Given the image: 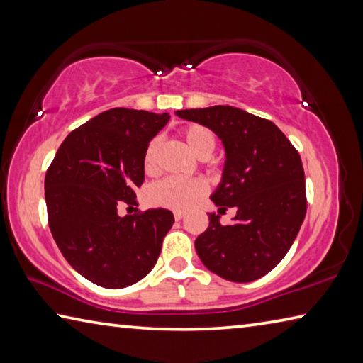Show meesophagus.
<instances>
[{"instance_id": "34e87169", "label": "esophagus", "mask_w": 363, "mask_h": 363, "mask_svg": "<svg viewBox=\"0 0 363 363\" xmlns=\"http://www.w3.org/2000/svg\"><path fill=\"white\" fill-rule=\"evenodd\" d=\"M184 216H186V213H182V211H174V219H176V220H181Z\"/></svg>"}]
</instances>
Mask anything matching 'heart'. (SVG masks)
<instances>
[{
	"label": "heart",
	"mask_w": 363,
	"mask_h": 363,
	"mask_svg": "<svg viewBox=\"0 0 363 363\" xmlns=\"http://www.w3.org/2000/svg\"><path fill=\"white\" fill-rule=\"evenodd\" d=\"M181 138L196 157L206 158L216 147V136L211 130L201 125H187L181 130ZM158 140L153 139L145 147L144 169L147 174L158 173ZM208 186L203 179H179L167 177L149 189L147 200L153 206L168 208L174 211H187L196 201L203 199Z\"/></svg>",
	"instance_id": "1"
}]
</instances>
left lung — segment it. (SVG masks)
Returning <instances> with one entry per match:
<instances>
[{
  "label": "left lung",
  "instance_id": "left-lung-1",
  "mask_svg": "<svg viewBox=\"0 0 363 363\" xmlns=\"http://www.w3.org/2000/svg\"><path fill=\"white\" fill-rule=\"evenodd\" d=\"M223 140V181L211 195L219 213L237 207L230 226L210 213L196 237V255L219 277L237 284L257 280L284 259L303 224L307 200L304 169L293 144L270 120L230 106L177 110Z\"/></svg>",
  "mask_w": 363,
  "mask_h": 363
}]
</instances>
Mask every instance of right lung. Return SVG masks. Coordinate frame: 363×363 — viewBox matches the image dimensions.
Returning a JSON list of instances; mask_svg holds the SVG:
<instances>
[{"label":"right lung","mask_w":363,"mask_h":363,"mask_svg":"<svg viewBox=\"0 0 363 363\" xmlns=\"http://www.w3.org/2000/svg\"><path fill=\"white\" fill-rule=\"evenodd\" d=\"M168 113L110 108L60 144L45 177L49 229L67 262L93 284L116 290L150 272L174 223L163 208L118 216L136 203L147 144Z\"/></svg>","instance_id":"add662e5"}]
</instances>
